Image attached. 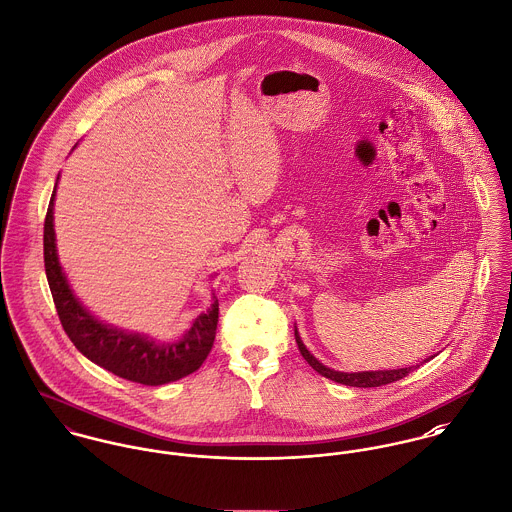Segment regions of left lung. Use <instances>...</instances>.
<instances>
[{
  "instance_id": "8db88e82",
  "label": "left lung",
  "mask_w": 512,
  "mask_h": 512,
  "mask_svg": "<svg viewBox=\"0 0 512 512\" xmlns=\"http://www.w3.org/2000/svg\"><path fill=\"white\" fill-rule=\"evenodd\" d=\"M294 337H296V343H298V349L302 356L306 358V362L314 368L317 374L337 382V384H343V386H353V388H378V386H386V384H392L397 382L401 378H405L409 372H413V368L417 366H405V368H394V370H364V372H339V370H333L329 366H325L323 362H319L315 358L314 354L308 351V347L304 345L298 329H294ZM433 358V356H431Z\"/></svg>"
}]
</instances>
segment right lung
<instances>
[{"instance_id": "add662e5", "label": "right lung", "mask_w": 512, "mask_h": 512, "mask_svg": "<svg viewBox=\"0 0 512 512\" xmlns=\"http://www.w3.org/2000/svg\"><path fill=\"white\" fill-rule=\"evenodd\" d=\"M58 179L44 220V269L56 312L70 341L79 353L97 366L136 384L161 386L193 374L214 345L218 298L212 296L210 308L197 315L181 339L167 343L156 341L144 333L120 329L95 317L81 304L58 259L54 232V198Z\"/></svg>"}]
</instances>
